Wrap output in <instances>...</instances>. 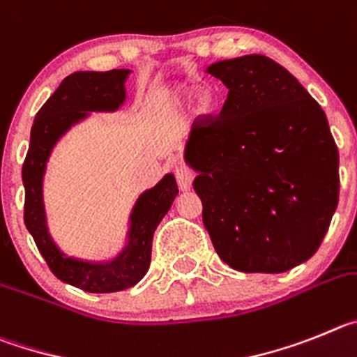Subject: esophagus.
Listing matches in <instances>:
<instances>
[{
    "mask_svg": "<svg viewBox=\"0 0 357 357\" xmlns=\"http://www.w3.org/2000/svg\"><path fill=\"white\" fill-rule=\"evenodd\" d=\"M176 181L183 192H188L192 188V183H194V174L186 167H176Z\"/></svg>",
    "mask_w": 357,
    "mask_h": 357,
    "instance_id": "1",
    "label": "esophagus"
}]
</instances>
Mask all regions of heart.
Segmentation results:
<instances>
[{"mask_svg":"<svg viewBox=\"0 0 357 357\" xmlns=\"http://www.w3.org/2000/svg\"><path fill=\"white\" fill-rule=\"evenodd\" d=\"M213 105H215V98L213 94H211V91H208V89L199 91L197 98H195V107H197V110L201 112V114L210 112L211 108H213Z\"/></svg>","mask_w":357,"mask_h":357,"instance_id":"heart-1","label":"heart"}]
</instances>
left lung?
Here are the masks:
<instances>
[{
    "mask_svg": "<svg viewBox=\"0 0 357 357\" xmlns=\"http://www.w3.org/2000/svg\"><path fill=\"white\" fill-rule=\"evenodd\" d=\"M227 86L217 117L195 119L185 162L217 255L279 274L317 252L338 206V147L320 105L263 54L206 69Z\"/></svg>",
    "mask_w": 357,
    "mask_h": 357,
    "instance_id": "1",
    "label": "left lung"
}]
</instances>
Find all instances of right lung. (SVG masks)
<instances>
[{
  "label": "right lung",
  "mask_w": 357,
  "mask_h": 357,
  "mask_svg": "<svg viewBox=\"0 0 357 357\" xmlns=\"http://www.w3.org/2000/svg\"><path fill=\"white\" fill-rule=\"evenodd\" d=\"M130 73V69H112L107 73L79 70L67 76L35 115L30 147L22 163L24 224L37 249L60 281L92 294L126 290L146 275L151 263L153 234L178 195L174 176L167 174L135 202L126 247L108 263L70 258L53 242L46 224L43 178L51 149L73 124L85 119L89 112H115L126 101L124 83Z\"/></svg>",
  "instance_id": "right-lung-1"
}]
</instances>
